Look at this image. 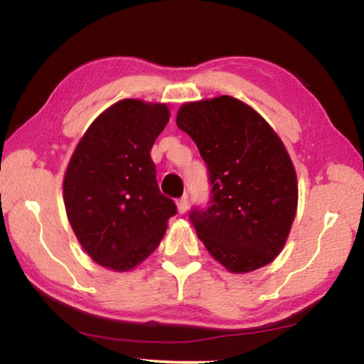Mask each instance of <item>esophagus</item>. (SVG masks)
<instances>
[{
    "label": "esophagus",
    "mask_w": 364,
    "mask_h": 364,
    "mask_svg": "<svg viewBox=\"0 0 364 364\" xmlns=\"http://www.w3.org/2000/svg\"><path fill=\"white\" fill-rule=\"evenodd\" d=\"M176 206H178V211H180L181 214L188 211V194H183V196L178 199Z\"/></svg>",
    "instance_id": "1"
}]
</instances>
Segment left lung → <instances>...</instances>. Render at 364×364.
<instances>
[{"label":"left lung","mask_w":364,"mask_h":364,"mask_svg":"<svg viewBox=\"0 0 364 364\" xmlns=\"http://www.w3.org/2000/svg\"><path fill=\"white\" fill-rule=\"evenodd\" d=\"M178 129L208 166L211 198L189 221L218 262L235 274L277 257L295 219L299 188L284 143L254 109L234 97L180 107Z\"/></svg>","instance_id":"left-lung-1"}]
</instances>
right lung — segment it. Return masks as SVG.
Here are the masks:
<instances>
[{"label":"right lung","mask_w":364,"mask_h":364,"mask_svg":"<svg viewBox=\"0 0 364 364\" xmlns=\"http://www.w3.org/2000/svg\"><path fill=\"white\" fill-rule=\"evenodd\" d=\"M170 120L165 104L125 99L92 122L64 178V204L79 242L97 264L125 272L158 247L173 199L161 194L150 151Z\"/></svg>","instance_id":"obj_1"}]
</instances>
